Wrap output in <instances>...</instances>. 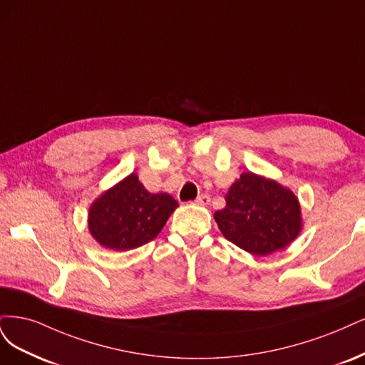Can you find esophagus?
I'll return each mask as SVG.
<instances>
[{"label": "esophagus", "instance_id": "34e87169", "mask_svg": "<svg viewBox=\"0 0 365 365\" xmlns=\"http://www.w3.org/2000/svg\"><path fill=\"white\" fill-rule=\"evenodd\" d=\"M209 202H210V197H209L207 194H202V195H198V197H197V200H195V205L206 206V205H209Z\"/></svg>", "mask_w": 365, "mask_h": 365}]
</instances>
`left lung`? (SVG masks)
<instances>
[{
    "label": "left lung",
    "instance_id": "left-lung-1",
    "mask_svg": "<svg viewBox=\"0 0 365 365\" xmlns=\"http://www.w3.org/2000/svg\"><path fill=\"white\" fill-rule=\"evenodd\" d=\"M214 218L226 240L256 256L284 249L302 227L296 195L253 173H244L230 186L226 207Z\"/></svg>",
    "mask_w": 365,
    "mask_h": 365
}]
</instances>
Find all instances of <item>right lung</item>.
Listing matches in <instances>:
<instances>
[{
    "label": "right lung",
    "mask_w": 365,
    "mask_h": 365,
    "mask_svg": "<svg viewBox=\"0 0 365 365\" xmlns=\"http://www.w3.org/2000/svg\"><path fill=\"white\" fill-rule=\"evenodd\" d=\"M178 206L168 194L148 192L130 174L91 206L89 229L106 249L132 250L155 240Z\"/></svg>",
    "instance_id": "add662e5"
}]
</instances>
